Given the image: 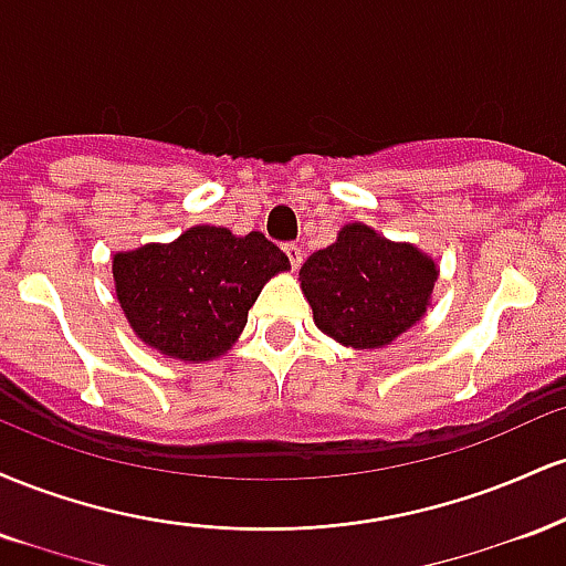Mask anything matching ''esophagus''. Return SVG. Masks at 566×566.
I'll return each instance as SVG.
<instances>
[{
    "label": "esophagus",
    "instance_id": "34e87169",
    "mask_svg": "<svg viewBox=\"0 0 566 566\" xmlns=\"http://www.w3.org/2000/svg\"><path fill=\"white\" fill-rule=\"evenodd\" d=\"M284 252H287V258H290L292 269H297V265H301V263H303V250H301V247H297L295 242L284 244Z\"/></svg>",
    "mask_w": 566,
    "mask_h": 566
}]
</instances>
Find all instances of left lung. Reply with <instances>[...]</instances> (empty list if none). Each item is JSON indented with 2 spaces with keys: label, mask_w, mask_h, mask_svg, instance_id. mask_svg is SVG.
<instances>
[{
  "label": "left lung",
  "mask_w": 566,
  "mask_h": 566,
  "mask_svg": "<svg viewBox=\"0 0 566 566\" xmlns=\"http://www.w3.org/2000/svg\"><path fill=\"white\" fill-rule=\"evenodd\" d=\"M437 265L412 244L388 242L361 223L337 233L301 269L316 327L350 348H380L426 314Z\"/></svg>",
  "instance_id": "8db88e82"
}]
</instances>
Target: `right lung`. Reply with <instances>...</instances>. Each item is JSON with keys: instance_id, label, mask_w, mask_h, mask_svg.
I'll use <instances>...</instances> for the list:
<instances>
[{"instance_id": "right-lung-1", "label": "right lung", "mask_w": 566, "mask_h": 566, "mask_svg": "<svg viewBox=\"0 0 566 566\" xmlns=\"http://www.w3.org/2000/svg\"><path fill=\"white\" fill-rule=\"evenodd\" d=\"M290 258L261 231L233 237L197 226L170 244H146L114 258L116 297L143 343L184 361L231 348L263 284Z\"/></svg>"}]
</instances>
